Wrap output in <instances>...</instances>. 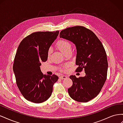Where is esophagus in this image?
I'll return each mask as SVG.
<instances>
[{
  "label": "esophagus",
  "mask_w": 123,
  "mask_h": 123,
  "mask_svg": "<svg viewBox=\"0 0 123 123\" xmlns=\"http://www.w3.org/2000/svg\"><path fill=\"white\" fill-rule=\"evenodd\" d=\"M67 77V76L66 75H62L60 76V78L61 79H65Z\"/></svg>",
  "instance_id": "obj_1"
}]
</instances>
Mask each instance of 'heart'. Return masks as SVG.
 <instances>
[{"mask_svg":"<svg viewBox=\"0 0 123 123\" xmlns=\"http://www.w3.org/2000/svg\"><path fill=\"white\" fill-rule=\"evenodd\" d=\"M56 47L57 48V49L61 51L63 53L66 54L67 52L71 50V44L70 43L68 42V40H67L66 39H59L58 40V42L56 43ZM52 52V50L51 49H49L48 50V52H47V55L49 57L50 56ZM62 70L66 71L67 69V68L66 67H65L62 68Z\"/></svg>","mask_w":123,"mask_h":123,"instance_id":"b5f03b06","label":"heart"}]
</instances>
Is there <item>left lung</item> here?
Segmentation results:
<instances>
[{"instance_id":"8db88e82","label":"left lung","mask_w":123,"mask_h":123,"mask_svg":"<svg viewBox=\"0 0 123 123\" xmlns=\"http://www.w3.org/2000/svg\"><path fill=\"white\" fill-rule=\"evenodd\" d=\"M60 37L75 44L77 54L76 72L86 73L84 77L71 75L73 85L68 89L73 99L87 102L95 98L101 91L107 79L108 61L105 49L98 37L83 26H74L63 30Z\"/></svg>"}]
</instances>
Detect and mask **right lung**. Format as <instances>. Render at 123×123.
<instances>
[{"instance_id": "1", "label": "right lung", "mask_w": 123, "mask_h": 123, "mask_svg": "<svg viewBox=\"0 0 123 123\" xmlns=\"http://www.w3.org/2000/svg\"><path fill=\"white\" fill-rule=\"evenodd\" d=\"M58 34L59 31L34 32L24 38L18 47L13 71L18 89L29 101L43 103L52 94L58 77L43 74L39 67L41 62L47 61L48 50Z\"/></svg>"}]
</instances>
